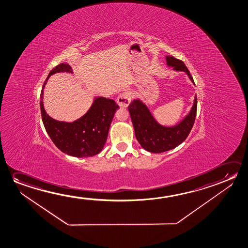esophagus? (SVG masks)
I'll return each mask as SVG.
<instances>
[{
  "label": "esophagus",
  "mask_w": 248,
  "mask_h": 248,
  "mask_svg": "<svg viewBox=\"0 0 248 248\" xmlns=\"http://www.w3.org/2000/svg\"><path fill=\"white\" fill-rule=\"evenodd\" d=\"M133 98V94L129 91H124L122 92V94H120V95L117 98V102H118L119 105L122 107V108H126V107L129 105L131 100Z\"/></svg>",
  "instance_id": "34e87169"
}]
</instances>
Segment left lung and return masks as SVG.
I'll return each instance as SVG.
<instances>
[{"mask_svg": "<svg viewBox=\"0 0 248 248\" xmlns=\"http://www.w3.org/2000/svg\"><path fill=\"white\" fill-rule=\"evenodd\" d=\"M167 64L175 71L186 72L194 83L188 68L180 59L166 56ZM197 110V95L189 114L177 126L166 127L159 125L140 100H134L128 106L135 136L144 149L154 154H161L173 149L185 141L192 129Z\"/></svg>", "mask_w": 248, "mask_h": 248, "instance_id": "1", "label": "left lung"}]
</instances>
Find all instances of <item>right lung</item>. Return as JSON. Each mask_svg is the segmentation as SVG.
Returning <instances> with one entry per match:
<instances>
[{"label": "right lung", "instance_id": "add662e5", "mask_svg": "<svg viewBox=\"0 0 248 248\" xmlns=\"http://www.w3.org/2000/svg\"><path fill=\"white\" fill-rule=\"evenodd\" d=\"M72 72L67 63H59L49 73L40 93V110L44 126L58 148L73 157H92L102 151L106 143L111 122L118 104L112 99L99 97L94 100L90 110L74 122L56 121L50 117L43 106V89L48 78L57 72Z\"/></svg>", "mask_w": 248, "mask_h": 248}]
</instances>
